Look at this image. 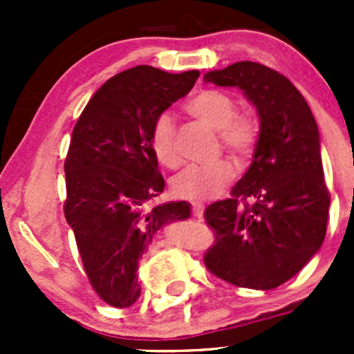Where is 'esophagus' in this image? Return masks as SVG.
I'll list each match as a JSON object with an SVG mask.
<instances>
[{
    "mask_svg": "<svg viewBox=\"0 0 354 354\" xmlns=\"http://www.w3.org/2000/svg\"><path fill=\"white\" fill-rule=\"evenodd\" d=\"M192 214H194L195 217H202L203 214V205L200 202H195L194 205H192Z\"/></svg>",
    "mask_w": 354,
    "mask_h": 354,
    "instance_id": "34e87169",
    "label": "esophagus"
}]
</instances>
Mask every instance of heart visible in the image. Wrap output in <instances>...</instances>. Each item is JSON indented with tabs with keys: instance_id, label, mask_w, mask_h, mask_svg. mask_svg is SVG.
I'll use <instances>...</instances> for the list:
<instances>
[{
	"instance_id": "1",
	"label": "heart",
	"mask_w": 354,
	"mask_h": 354,
	"mask_svg": "<svg viewBox=\"0 0 354 354\" xmlns=\"http://www.w3.org/2000/svg\"><path fill=\"white\" fill-rule=\"evenodd\" d=\"M187 111L219 131L221 144L238 164H246L255 154L260 140L259 121L250 114L238 113V104L231 94L207 88L187 102ZM149 144L157 162L169 169L180 166L176 127L167 113L159 114L154 120ZM233 178L234 167L227 159H217L210 164H194L173 178L171 192L178 198L203 202L219 195Z\"/></svg>"
}]
</instances>
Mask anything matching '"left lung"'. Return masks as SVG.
<instances>
[{
  "mask_svg": "<svg viewBox=\"0 0 354 354\" xmlns=\"http://www.w3.org/2000/svg\"><path fill=\"white\" fill-rule=\"evenodd\" d=\"M205 82L245 92L259 113L260 140L231 197L203 212L216 233L203 263L234 286L274 289L298 274L326 238L330 194L319 128L298 88L272 68L240 62L209 71Z\"/></svg>",
  "mask_w": 354,
  "mask_h": 354,
  "instance_id": "1",
  "label": "left lung"
}]
</instances>
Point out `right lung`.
Returning <instances> with one entry per match:
<instances>
[{
	"label": "right lung",
	"mask_w": 354,
	"mask_h": 354,
	"mask_svg": "<svg viewBox=\"0 0 354 354\" xmlns=\"http://www.w3.org/2000/svg\"><path fill=\"white\" fill-rule=\"evenodd\" d=\"M198 71L140 65L109 78L87 102L65 159V217L99 298L128 308L140 296L138 259L164 224L190 217V203L152 205L164 192L149 137L154 120L187 95Z\"/></svg>",
	"instance_id": "add662e5"
}]
</instances>
